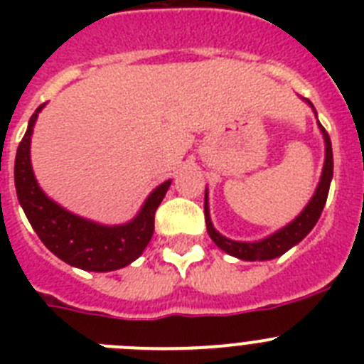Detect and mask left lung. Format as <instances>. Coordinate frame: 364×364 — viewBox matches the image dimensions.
I'll return each instance as SVG.
<instances>
[{"instance_id": "8db88e82", "label": "left lung", "mask_w": 364, "mask_h": 364, "mask_svg": "<svg viewBox=\"0 0 364 364\" xmlns=\"http://www.w3.org/2000/svg\"><path fill=\"white\" fill-rule=\"evenodd\" d=\"M308 104L311 105L310 100H306ZM314 109V105H311ZM315 112V109H314ZM317 114V112H315ZM319 129L323 133L324 146H326V153H324V166H323V175H321V182L315 189L314 197L308 202V205L301 211L295 220H291L288 226H284L282 230L275 231L273 235L266 237L262 240H257V242H239V240H230L226 239L224 235L218 233L217 230L211 224L210 218V208H208V189H205L204 197V215H205V226H208V233H210L211 240L220 247L222 252H226L228 255H233L237 259L242 260H269L275 259V257H281L282 253H286L290 247H294L295 244L301 242L319 220L321 213H323V208L326 204L328 191H330V182H332L333 176V154H332V142H330V136H328L326 129L319 124Z\"/></svg>"}]
</instances>
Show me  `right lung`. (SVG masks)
Here are the masks:
<instances>
[{"mask_svg":"<svg viewBox=\"0 0 364 364\" xmlns=\"http://www.w3.org/2000/svg\"><path fill=\"white\" fill-rule=\"evenodd\" d=\"M36 109L28 120L27 133L19 142L14 162V182L18 200L31 226L50 252L74 268L85 272H112L131 264L142 255L154 231V211L166 197L171 180L151 193L142 210L127 224L104 226L73 215L50 200L38 186L31 166V136L36 124Z\"/></svg>","mask_w":364,"mask_h":364,"instance_id":"add662e5","label":"right lung"}]
</instances>
